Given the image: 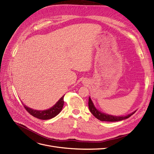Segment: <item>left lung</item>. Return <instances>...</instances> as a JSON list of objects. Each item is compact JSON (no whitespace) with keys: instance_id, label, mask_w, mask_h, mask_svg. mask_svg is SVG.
I'll use <instances>...</instances> for the list:
<instances>
[{"instance_id":"obj_1","label":"left lung","mask_w":154,"mask_h":154,"mask_svg":"<svg viewBox=\"0 0 154 154\" xmlns=\"http://www.w3.org/2000/svg\"><path fill=\"white\" fill-rule=\"evenodd\" d=\"M89 108L91 111V112L94 115V116H95L97 119H99L100 121H103V122H118V121H121V120H123L125 119L128 118L130 117L132 115L134 114V113L136 112V111H134L132 112L130 114L127 115L126 116H113L111 115L106 114V113L103 112L101 111H100L98 110L94 104L93 102L92 101V100L91 97H89Z\"/></svg>"}]
</instances>
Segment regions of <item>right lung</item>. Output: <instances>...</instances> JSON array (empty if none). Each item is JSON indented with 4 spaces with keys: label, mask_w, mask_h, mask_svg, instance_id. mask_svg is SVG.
Wrapping results in <instances>:
<instances>
[{
    "label": "right lung",
    "mask_w": 154,
    "mask_h": 154,
    "mask_svg": "<svg viewBox=\"0 0 154 154\" xmlns=\"http://www.w3.org/2000/svg\"><path fill=\"white\" fill-rule=\"evenodd\" d=\"M64 96L65 95H63L60 99L55 105H53L52 107H51L50 108L46 110L33 109L32 108H29L28 106H26V105H24L23 103V102L22 103L23 104L26 110L27 111L30 115L38 119L46 120V119H50L55 117L57 115L59 114L60 112V111L63 108V104H64V101H63Z\"/></svg>",
    "instance_id": "add662e5"
}]
</instances>
